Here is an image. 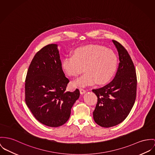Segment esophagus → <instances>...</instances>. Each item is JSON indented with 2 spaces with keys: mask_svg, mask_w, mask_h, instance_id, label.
Instances as JSON below:
<instances>
[{
  "mask_svg": "<svg viewBox=\"0 0 155 155\" xmlns=\"http://www.w3.org/2000/svg\"><path fill=\"white\" fill-rule=\"evenodd\" d=\"M80 91L81 94H83L85 93H86V90L83 88H80Z\"/></svg>",
  "mask_w": 155,
  "mask_h": 155,
  "instance_id": "1",
  "label": "esophagus"
}]
</instances>
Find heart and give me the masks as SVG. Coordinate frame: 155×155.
Masks as SVG:
<instances>
[{
  "label": "heart",
  "mask_w": 155,
  "mask_h": 155,
  "mask_svg": "<svg viewBox=\"0 0 155 155\" xmlns=\"http://www.w3.org/2000/svg\"><path fill=\"white\" fill-rule=\"evenodd\" d=\"M116 54L104 47L89 45L77 48L72 57H67L62 61V68L68 76L77 77L85 73L73 82L77 87L94 83L104 84L113 77L117 67Z\"/></svg>",
  "instance_id": "obj_1"
}]
</instances>
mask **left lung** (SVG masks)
Wrapping results in <instances>:
<instances>
[{
    "label": "left lung",
    "instance_id": "8db88e82",
    "mask_svg": "<svg viewBox=\"0 0 155 155\" xmlns=\"http://www.w3.org/2000/svg\"><path fill=\"white\" fill-rule=\"evenodd\" d=\"M112 41L119 57L117 71L110 83L92 90L98 98L93 118L97 124L103 127L116 126L126 119L136 97L137 77L131 57L121 44Z\"/></svg>",
    "mask_w": 155,
    "mask_h": 155
}]
</instances>
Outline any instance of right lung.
Here are the masks:
<instances>
[{
  "instance_id": "obj_1",
  "label": "right lung",
  "mask_w": 155,
  "mask_h": 155,
  "mask_svg": "<svg viewBox=\"0 0 155 155\" xmlns=\"http://www.w3.org/2000/svg\"><path fill=\"white\" fill-rule=\"evenodd\" d=\"M57 44L39 51L29 67L25 80V102L36 119L57 127L69 119L80 91H66L69 80L62 68Z\"/></svg>"
}]
</instances>
